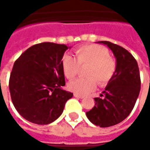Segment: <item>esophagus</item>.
I'll return each instance as SVG.
<instances>
[{"label": "esophagus", "instance_id": "esophagus-1", "mask_svg": "<svg viewBox=\"0 0 150 150\" xmlns=\"http://www.w3.org/2000/svg\"><path fill=\"white\" fill-rule=\"evenodd\" d=\"M74 96H75V97H76V98H79V99L84 98V96H81V95H79V94H77V93H74Z\"/></svg>", "mask_w": 150, "mask_h": 150}]
</instances>
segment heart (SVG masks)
Masks as SVG:
<instances>
[{"instance_id":"1","label":"heart","mask_w":150,"mask_h":150,"mask_svg":"<svg viewBox=\"0 0 150 150\" xmlns=\"http://www.w3.org/2000/svg\"><path fill=\"white\" fill-rule=\"evenodd\" d=\"M62 70L65 77L73 79L79 72V67L88 66L87 79H77L68 84V89L75 93L83 96L93 91L96 82L101 86L111 80L117 69L115 59L110 56L107 47L97 44L80 47L75 51V58L65 54L61 61Z\"/></svg>"}]
</instances>
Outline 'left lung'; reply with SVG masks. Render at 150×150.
<instances>
[{
  "instance_id": "obj_1",
  "label": "left lung",
  "mask_w": 150,
  "mask_h": 150,
  "mask_svg": "<svg viewBox=\"0 0 150 150\" xmlns=\"http://www.w3.org/2000/svg\"><path fill=\"white\" fill-rule=\"evenodd\" d=\"M98 43L112 50L117 69L103 91L104 97L94 98L95 106L86 112V116L95 125L107 128L124 121L132 112L139 94L141 80L137 61L128 50L108 41Z\"/></svg>"
}]
</instances>
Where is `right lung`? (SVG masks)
Returning <instances> with one entry per match:
<instances>
[{
    "label": "right lung",
    "mask_w": 150,
    "mask_h": 150,
    "mask_svg": "<svg viewBox=\"0 0 150 150\" xmlns=\"http://www.w3.org/2000/svg\"><path fill=\"white\" fill-rule=\"evenodd\" d=\"M68 48L45 42L32 46L15 61L9 90L15 109L32 123L48 125L61 116L72 93L65 86L61 60Z\"/></svg>",
    "instance_id": "add662e5"
}]
</instances>
